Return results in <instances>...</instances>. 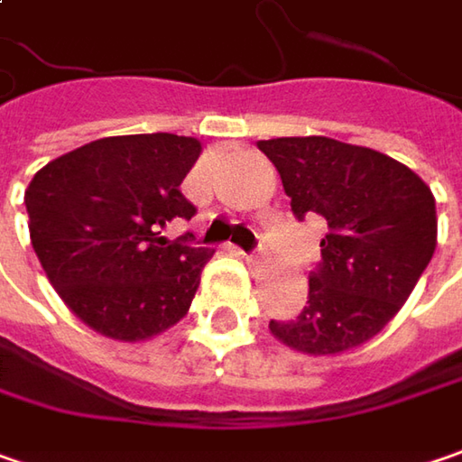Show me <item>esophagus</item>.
I'll return each instance as SVG.
<instances>
[{
  "mask_svg": "<svg viewBox=\"0 0 462 462\" xmlns=\"http://www.w3.org/2000/svg\"><path fill=\"white\" fill-rule=\"evenodd\" d=\"M246 263H260V257H263V249H257V252H239Z\"/></svg>",
  "mask_w": 462,
  "mask_h": 462,
  "instance_id": "34e87169",
  "label": "esophagus"
}]
</instances>
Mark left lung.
<instances>
[{
	"instance_id": "8db88e82",
	"label": "left lung",
	"mask_w": 462,
	"mask_h": 462,
	"mask_svg": "<svg viewBox=\"0 0 462 462\" xmlns=\"http://www.w3.org/2000/svg\"><path fill=\"white\" fill-rule=\"evenodd\" d=\"M257 148L281 173L299 220L319 216L328 234L310 275V299L270 333L293 351H351L401 311L437 246L434 195L419 173L384 152L330 137H275Z\"/></svg>"
}]
</instances>
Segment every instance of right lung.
<instances>
[{"instance_id":"obj_1","label":"right lung","mask_w":462,"mask_h":462,"mask_svg":"<svg viewBox=\"0 0 462 462\" xmlns=\"http://www.w3.org/2000/svg\"><path fill=\"white\" fill-rule=\"evenodd\" d=\"M199 140L169 132L104 137L64 152L25 189L31 244L61 301L96 333L137 343L176 325L210 249L169 242L189 220L181 181Z\"/></svg>"}]
</instances>
